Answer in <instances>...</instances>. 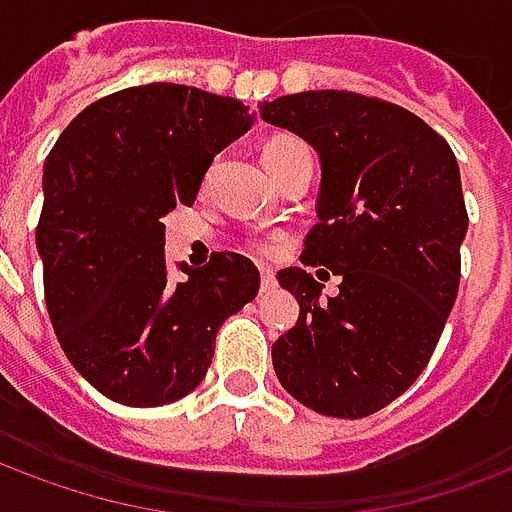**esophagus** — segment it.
Listing matches in <instances>:
<instances>
[{"label":"esophagus","instance_id":"34e87169","mask_svg":"<svg viewBox=\"0 0 512 512\" xmlns=\"http://www.w3.org/2000/svg\"><path fill=\"white\" fill-rule=\"evenodd\" d=\"M274 287H276L274 271H271L268 266H263V268H260V290H263V293H271Z\"/></svg>","mask_w":512,"mask_h":512}]
</instances>
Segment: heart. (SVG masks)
<instances>
[{
  "label": "heart",
  "mask_w": 512,
  "mask_h": 512,
  "mask_svg": "<svg viewBox=\"0 0 512 512\" xmlns=\"http://www.w3.org/2000/svg\"><path fill=\"white\" fill-rule=\"evenodd\" d=\"M298 149H306V146L293 135H271L263 146V162H266V168H274L276 162L287 160ZM252 246L260 255H274L276 252V241H271V238H257V241H252Z\"/></svg>",
  "instance_id": "heart-1"
}]
</instances>
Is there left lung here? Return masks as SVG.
<instances>
[{
	"instance_id": "obj_1",
	"label": "left lung",
	"mask_w": 512,
	"mask_h": 512,
	"mask_svg": "<svg viewBox=\"0 0 512 512\" xmlns=\"http://www.w3.org/2000/svg\"><path fill=\"white\" fill-rule=\"evenodd\" d=\"M260 116L320 154V222L301 260L342 279L323 301L304 268L279 271L301 312L271 347L276 377L309 410L366 418L418 380L456 304L469 225L458 162L426 121L380 97L287 94Z\"/></svg>"
}]
</instances>
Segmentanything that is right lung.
<instances>
[{"mask_svg": "<svg viewBox=\"0 0 512 512\" xmlns=\"http://www.w3.org/2000/svg\"><path fill=\"white\" fill-rule=\"evenodd\" d=\"M255 116L233 97L146 83L92 102L59 135L43 170L37 252L56 339L108 399L160 407L195 391L230 314L260 290L236 252L170 282L165 225L192 206L208 165Z\"/></svg>", "mask_w": 512, "mask_h": 512, "instance_id": "right-lung-1", "label": "right lung"}]
</instances>
